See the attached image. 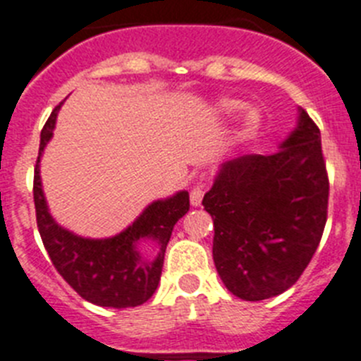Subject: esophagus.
<instances>
[{
	"label": "esophagus",
	"instance_id": "esophagus-1",
	"mask_svg": "<svg viewBox=\"0 0 361 361\" xmlns=\"http://www.w3.org/2000/svg\"><path fill=\"white\" fill-rule=\"evenodd\" d=\"M202 197H204V184L199 183L195 188H193V190L190 191L191 206H193V208L200 206V202H202Z\"/></svg>",
	"mask_w": 361,
	"mask_h": 361
}]
</instances>
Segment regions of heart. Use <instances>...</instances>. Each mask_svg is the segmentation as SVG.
Returning a JSON list of instances; mask_svg holds the SVG:
<instances>
[{"mask_svg":"<svg viewBox=\"0 0 361 361\" xmlns=\"http://www.w3.org/2000/svg\"><path fill=\"white\" fill-rule=\"evenodd\" d=\"M242 108L240 101H235V99H222L219 103V111L222 114H233V111H238ZM258 123H260V114L257 110H247L244 114V128L253 130L257 128Z\"/></svg>","mask_w":361,"mask_h":361,"instance_id":"heart-1","label":"heart"}]
</instances>
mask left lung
<instances>
[{
	"label": "left lung",
	"mask_w": 361,
	"mask_h": 361,
	"mask_svg": "<svg viewBox=\"0 0 361 361\" xmlns=\"http://www.w3.org/2000/svg\"><path fill=\"white\" fill-rule=\"evenodd\" d=\"M327 200L320 130L302 108L279 152L220 166L202 206L213 219V262L228 291L247 302L288 291L320 244Z\"/></svg>",
	"instance_id": "left-lung-1"
}]
</instances>
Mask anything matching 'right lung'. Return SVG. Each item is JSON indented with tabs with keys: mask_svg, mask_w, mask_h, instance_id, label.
I'll return each mask as SVG.
<instances>
[{
	"mask_svg": "<svg viewBox=\"0 0 361 361\" xmlns=\"http://www.w3.org/2000/svg\"><path fill=\"white\" fill-rule=\"evenodd\" d=\"M50 114L41 130L39 155L34 170V204L37 229L57 273L70 288L101 307H137L152 298L161 280L166 245L173 226L190 209L188 191L146 206L145 212L124 231L110 238H85L59 226L50 215L43 186L39 161L56 128L57 111ZM156 250L153 255L147 250Z\"/></svg>",
	"mask_w": 361,
	"mask_h": 361,
	"instance_id": "right-lung-1",
	"label": "right lung"
}]
</instances>
